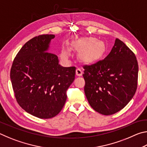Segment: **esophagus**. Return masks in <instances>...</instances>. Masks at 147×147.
I'll return each instance as SVG.
<instances>
[{"label": "esophagus", "instance_id": "obj_1", "mask_svg": "<svg viewBox=\"0 0 147 147\" xmlns=\"http://www.w3.org/2000/svg\"><path fill=\"white\" fill-rule=\"evenodd\" d=\"M82 73H83V71L82 69H80V68H77L76 70V74L77 76H80L82 75Z\"/></svg>", "mask_w": 147, "mask_h": 147}]
</instances>
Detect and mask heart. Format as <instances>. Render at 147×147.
<instances>
[{
    "instance_id": "heart-1",
    "label": "heart",
    "mask_w": 147,
    "mask_h": 147,
    "mask_svg": "<svg viewBox=\"0 0 147 147\" xmlns=\"http://www.w3.org/2000/svg\"><path fill=\"white\" fill-rule=\"evenodd\" d=\"M77 48L81 51L85 50L83 54V58L86 61H92L99 58L105 49V45L103 41L96 40L93 37H88L80 39L77 44ZM69 52L67 50L62 51L61 56L67 59L69 57Z\"/></svg>"
}]
</instances>
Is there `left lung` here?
I'll list each match as a JSON object with an SVG mask.
<instances>
[{
    "label": "left lung",
    "mask_w": 147,
    "mask_h": 147,
    "mask_svg": "<svg viewBox=\"0 0 147 147\" xmlns=\"http://www.w3.org/2000/svg\"><path fill=\"white\" fill-rule=\"evenodd\" d=\"M84 91L90 106L99 113L112 115L124 108L138 87V63L128 47L117 38L104 59L85 65Z\"/></svg>",
    "instance_id": "1"
}]
</instances>
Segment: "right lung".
<instances>
[{
  "instance_id": "obj_1",
  "label": "right lung",
  "mask_w": 147,
  "mask_h": 147,
  "mask_svg": "<svg viewBox=\"0 0 147 147\" xmlns=\"http://www.w3.org/2000/svg\"><path fill=\"white\" fill-rule=\"evenodd\" d=\"M55 36L44 34L27 41L14 58L10 70L12 88L19 105L40 119L54 117L67 100L76 67H63L58 56L47 52Z\"/></svg>"
}]
</instances>
